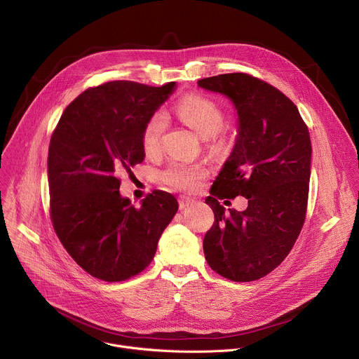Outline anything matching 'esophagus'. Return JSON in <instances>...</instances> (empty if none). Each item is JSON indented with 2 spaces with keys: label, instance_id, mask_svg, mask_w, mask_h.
<instances>
[{
  "label": "esophagus",
  "instance_id": "1",
  "mask_svg": "<svg viewBox=\"0 0 359 359\" xmlns=\"http://www.w3.org/2000/svg\"><path fill=\"white\" fill-rule=\"evenodd\" d=\"M191 204V200L190 198H186V197H182V198H179V209L180 210H184L186 208H189Z\"/></svg>",
  "mask_w": 359,
  "mask_h": 359
}]
</instances>
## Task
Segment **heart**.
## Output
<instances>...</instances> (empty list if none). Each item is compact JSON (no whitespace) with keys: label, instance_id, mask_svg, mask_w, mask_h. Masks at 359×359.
<instances>
[{"label":"heart","instance_id":"obj_1","mask_svg":"<svg viewBox=\"0 0 359 359\" xmlns=\"http://www.w3.org/2000/svg\"><path fill=\"white\" fill-rule=\"evenodd\" d=\"M180 119L201 137L216 136L223 125L224 115L216 102L201 95H189L177 104ZM168 126V116L158 111L146 122L142 130V147L146 155L151 156L159 151L163 132ZM206 175L203 166L172 162L161 172V180L176 190H194L200 180Z\"/></svg>","mask_w":359,"mask_h":359}]
</instances>
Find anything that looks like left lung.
I'll return each mask as SVG.
<instances>
[{"label": "left lung", "instance_id": "left-lung-1", "mask_svg": "<svg viewBox=\"0 0 359 359\" xmlns=\"http://www.w3.org/2000/svg\"><path fill=\"white\" fill-rule=\"evenodd\" d=\"M222 93L237 111V136L206 203L215 223L203 240L212 270L238 283L267 276L287 257L305 220L311 176V140L297 107L278 89L247 74L197 82ZM243 195L245 211L219 206Z\"/></svg>", "mask_w": 359, "mask_h": 359}]
</instances>
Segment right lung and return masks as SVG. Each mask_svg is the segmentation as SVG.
I'll use <instances>...</instances> for the list:
<instances>
[{"mask_svg":"<svg viewBox=\"0 0 359 359\" xmlns=\"http://www.w3.org/2000/svg\"><path fill=\"white\" fill-rule=\"evenodd\" d=\"M176 82L147 86L114 81L81 93L50 136V220L71 257L108 283L128 280L155 257L179 204L153 191L136 209L119 191L121 172L142 163V130Z\"/></svg>","mask_w":359,"mask_h":359,"instance_id":"right-lung-1","label":"right lung"}]
</instances>
